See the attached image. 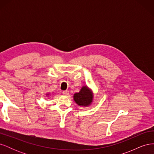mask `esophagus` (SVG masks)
Listing matches in <instances>:
<instances>
[{"mask_svg":"<svg viewBox=\"0 0 154 154\" xmlns=\"http://www.w3.org/2000/svg\"><path fill=\"white\" fill-rule=\"evenodd\" d=\"M63 94L66 96H68L69 95V92L68 91H63Z\"/></svg>","mask_w":154,"mask_h":154,"instance_id":"esophagus-1","label":"esophagus"}]
</instances>
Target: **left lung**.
Returning <instances> with one entry per match:
<instances>
[{
    "label": "left lung",
    "mask_w": 154,
    "mask_h": 154,
    "mask_svg": "<svg viewBox=\"0 0 154 154\" xmlns=\"http://www.w3.org/2000/svg\"><path fill=\"white\" fill-rule=\"evenodd\" d=\"M75 103L80 106H89L94 100V93L87 85H83L79 92H76L73 96Z\"/></svg>",
    "instance_id": "left-lung-1"
}]
</instances>
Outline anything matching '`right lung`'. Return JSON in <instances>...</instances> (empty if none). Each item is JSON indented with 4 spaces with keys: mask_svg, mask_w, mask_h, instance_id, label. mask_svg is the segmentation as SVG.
<instances>
[{
    "mask_svg": "<svg viewBox=\"0 0 154 154\" xmlns=\"http://www.w3.org/2000/svg\"><path fill=\"white\" fill-rule=\"evenodd\" d=\"M49 95H50V93H47V94H45V96H47V97H49Z\"/></svg>",
    "mask_w": 154,
    "mask_h": 154,
    "instance_id": "add662e5",
    "label": "right lung"
}]
</instances>
